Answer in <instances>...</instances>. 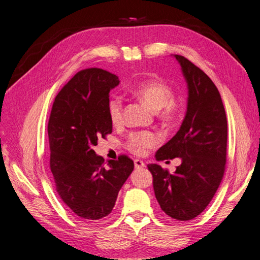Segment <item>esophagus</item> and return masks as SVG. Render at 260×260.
<instances>
[{"instance_id":"obj_1","label":"esophagus","mask_w":260,"mask_h":260,"mask_svg":"<svg viewBox=\"0 0 260 260\" xmlns=\"http://www.w3.org/2000/svg\"><path fill=\"white\" fill-rule=\"evenodd\" d=\"M135 167L136 169H142L145 167V164L141 159H135Z\"/></svg>"}]
</instances>
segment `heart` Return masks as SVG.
<instances>
[{"instance_id":"1","label":"heart","mask_w":260,"mask_h":260,"mask_svg":"<svg viewBox=\"0 0 260 260\" xmlns=\"http://www.w3.org/2000/svg\"><path fill=\"white\" fill-rule=\"evenodd\" d=\"M127 91L142 100L153 111L158 112L159 118L165 122H171L178 116V106L172 101L174 91L159 79L142 80L128 86ZM107 114L112 123L117 125L122 121V100L112 96L107 103ZM158 140L153 132H140L129 139V146L136 154H144L147 148L154 147Z\"/></svg>"}]
</instances>
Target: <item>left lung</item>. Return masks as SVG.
<instances>
[{
  "label": "left lung",
  "instance_id": "left-lung-1",
  "mask_svg": "<svg viewBox=\"0 0 260 260\" xmlns=\"http://www.w3.org/2000/svg\"><path fill=\"white\" fill-rule=\"evenodd\" d=\"M187 86L186 112L176 136L156 152V160L181 158L169 174L149 164L156 200L164 212L185 221L199 216L221 182L226 155L228 124L221 96L210 78L181 55H171Z\"/></svg>",
  "mask_w": 260,
  "mask_h": 260
}]
</instances>
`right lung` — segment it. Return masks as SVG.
<instances>
[{
  "instance_id": "add662e5",
  "label": "right lung",
  "mask_w": 260,
  "mask_h": 260,
  "mask_svg": "<svg viewBox=\"0 0 260 260\" xmlns=\"http://www.w3.org/2000/svg\"><path fill=\"white\" fill-rule=\"evenodd\" d=\"M116 75L100 68L76 74L55 98L48 125L50 167L56 191L73 214L99 221L111 214L118 193L135 169L127 156L104 159L94 151L99 138L112 133L107 114Z\"/></svg>"
}]
</instances>
